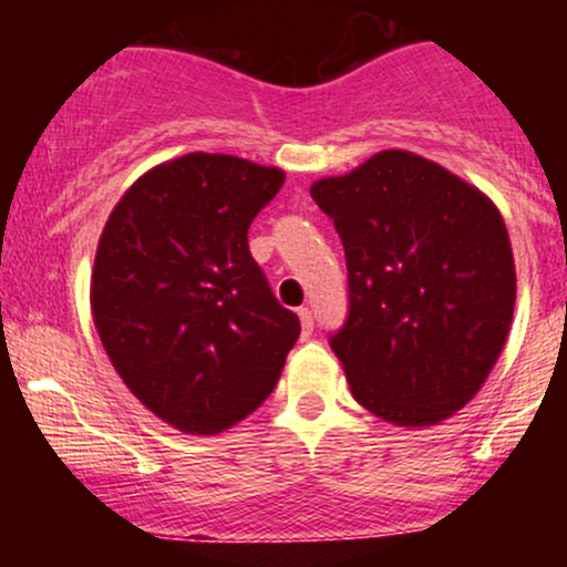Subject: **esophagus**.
<instances>
[{
	"instance_id": "esophagus-1",
	"label": "esophagus",
	"mask_w": 567,
	"mask_h": 567,
	"mask_svg": "<svg viewBox=\"0 0 567 567\" xmlns=\"http://www.w3.org/2000/svg\"><path fill=\"white\" fill-rule=\"evenodd\" d=\"M298 320H301L303 336H309L311 330H315V317H311V311L306 309V306H301V309H298Z\"/></svg>"
}]
</instances>
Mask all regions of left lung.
<instances>
[{
    "label": "left lung",
    "instance_id": "1",
    "mask_svg": "<svg viewBox=\"0 0 567 567\" xmlns=\"http://www.w3.org/2000/svg\"><path fill=\"white\" fill-rule=\"evenodd\" d=\"M343 243L349 317L330 338L362 408L394 426L451 419L504 351L509 231L477 186L402 148L311 184Z\"/></svg>",
    "mask_w": 567,
    "mask_h": 567
}]
</instances>
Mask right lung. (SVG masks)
Here are the masks:
<instances>
[{
    "label": "right lung",
    "instance_id": "1",
    "mask_svg": "<svg viewBox=\"0 0 567 567\" xmlns=\"http://www.w3.org/2000/svg\"><path fill=\"white\" fill-rule=\"evenodd\" d=\"M282 184L279 167L192 152L143 173L103 226L95 330L130 392L178 432H226L261 408L301 333L247 247Z\"/></svg>",
    "mask_w": 567,
    "mask_h": 567
}]
</instances>
